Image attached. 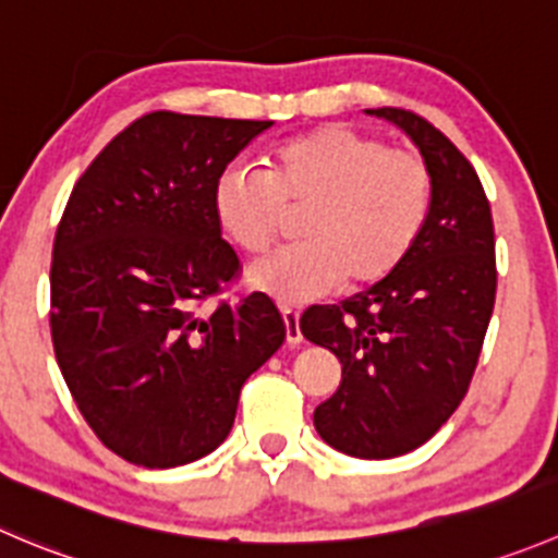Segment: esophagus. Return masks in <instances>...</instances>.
Masks as SVG:
<instances>
[{
  "label": "esophagus",
  "instance_id": "esophagus-1",
  "mask_svg": "<svg viewBox=\"0 0 558 558\" xmlns=\"http://www.w3.org/2000/svg\"><path fill=\"white\" fill-rule=\"evenodd\" d=\"M280 316H283V324H286V343L296 345L302 340L300 311H294V307L283 305V307H280Z\"/></svg>",
  "mask_w": 558,
  "mask_h": 558
}]
</instances>
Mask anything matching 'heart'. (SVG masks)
<instances>
[{"instance_id": "b5f03b06", "label": "heart", "mask_w": 558, "mask_h": 558, "mask_svg": "<svg viewBox=\"0 0 558 558\" xmlns=\"http://www.w3.org/2000/svg\"><path fill=\"white\" fill-rule=\"evenodd\" d=\"M430 204L434 177L420 155L345 124L283 138L264 174L229 166L213 191L215 220L247 256L267 253L289 213H302L300 245L247 272L253 289L286 305L387 278L423 234Z\"/></svg>"}]
</instances>
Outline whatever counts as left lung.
Here are the masks:
<instances>
[{
  "label": "left lung",
  "mask_w": 558,
  "mask_h": 558,
  "mask_svg": "<svg viewBox=\"0 0 558 558\" xmlns=\"http://www.w3.org/2000/svg\"><path fill=\"white\" fill-rule=\"evenodd\" d=\"M416 144L434 177L428 223L409 256L340 305H313L300 329L343 365L313 411L318 436L351 458H398L452 416L477 367L496 302L490 204L474 166L428 119L367 108Z\"/></svg>",
  "instance_id": "obj_1"
}]
</instances>
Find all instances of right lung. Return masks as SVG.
I'll return each mask as SVG.
<instances>
[{"mask_svg": "<svg viewBox=\"0 0 558 558\" xmlns=\"http://www.w3.org/2000/svg\"><path fill=\"white\" fill-rule=\"evenodd\" d=\"M272 122L153 111L75 182L53 236L51 340L97 439L144 469L229 436L240 389L286 340L262 291L204 311L240 275L213 191Z\"/></svg>", "mask_w": 558, "mask_h": 558, "instance_id": "right-lung-1", "label": "right lung"}]
</instances>
